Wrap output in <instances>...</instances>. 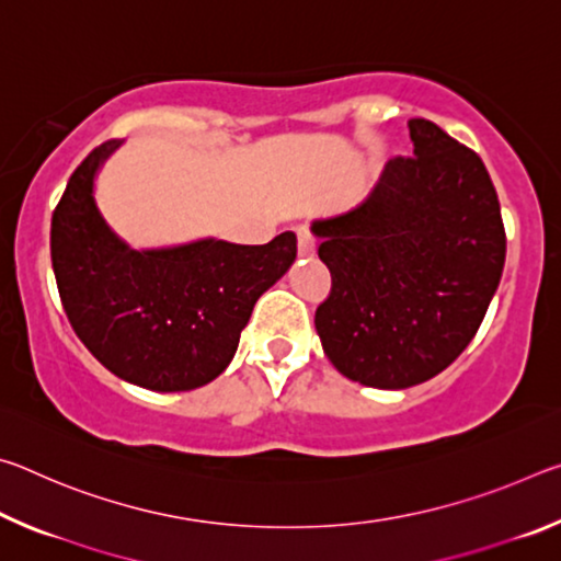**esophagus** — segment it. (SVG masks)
<instances>
[{
  "label": "esophagus",
  "mask_w": 561,
  "mask_h": 561,
  "mask_svg": "<svg viewBox=\"0 0 561 561\" xmlns=\"http://www.w3.org/2000/svg\"><path fill=\"white\" fill-rule=\"evenodd\" d=\"M297 237H299V257H314L317 242H314V237H311V232L304 230V227H301Z\"/></svg>",
  "instance_id": "1"
}]
</instances>
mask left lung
<instances>
[{"label": "left lung", "instance_id": "8db88e82", "mask_svg": "<svg viewBox=\"0 0 561 561\" xmlns=\"http://www.w3.org/2000/svg\"><path fill=\"white\" fill-rule=\"evenodd\" d=\"M413 158H393L354 210L317 220L331 291L314 327L339 374L408 388L448 368L485 319L505 267V225L480 156L433 121H408Z\"/></svg>", "mask_w": 561, "mask_h": 561}]
</instances>
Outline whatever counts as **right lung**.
<instances>
[{
	"instance_id": "add662e5",
	"label": "right lung",
	"mask_w": 561,
	"mask_h": 561,
	"mask_svg": "<svg viewBox=\"0 0 561 561\" xmlns=\"http://www.w3.org/2000/svg\"><path fill=\"white\" fill-rule=\"evenodd\" d=\"M116 148H93L56 205V287L76 336L111 374L150 391H193L230 366L254 304L297 260V234L130 250L93 201L96 170Z\"/></svg>"
}]
</instances>
